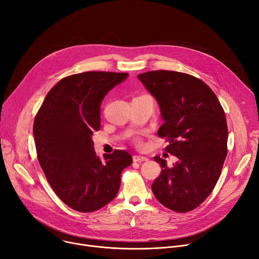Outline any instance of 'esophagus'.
<instances>
[{
  "label": "esophagus",
  "instance_id": "esophagus-1",
  "mask_svg": "<svg viewBox=\"0 0 259 259\" xmlns=\"http://www.w3.org/2000/svg\"><path fill=\"white\" fill-rule=\"evenodd\" d=\"M133 160H134V162H139V163H141V162L147 161L148 159H147L146 157H143V156H134V157H133Z\"/></svg>",
  "mask_w": 259,
  "mask_h": 259
}]
</instances>
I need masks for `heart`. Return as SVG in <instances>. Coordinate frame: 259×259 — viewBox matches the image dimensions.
<instances>
[{"label": "heart", "mask_w": 259, "mask_h": 259, "mask_svg": "<svg viewBox=\"0 0 259 259\" xmlns=\"http://www.w3.org/2000/svg\"><path fill=\"white\" fill-rule=\"evenodd\" d=\"M135 141H136V143H137V144H138V145H141V141H140L139 139H136Z\"/></svg>", "instance_id": "b5f03b06"}]
</instances>
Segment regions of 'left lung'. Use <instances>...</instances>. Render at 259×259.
Wrapping results in <instances>:
<instances>
[{"label":"left lung","instance_id":"8db88e82","mask_svg":"<svg viewBox=\"0 0 259 259\" xmlns=\"http://www.w3.org/2000/svg\"><path fill=\"white\" fill-rule=\"evenodd\" d=\"M138 78L160 106L164 123L158 135L169 143L165 150L178 158L171 167L159 156L154 158L162 171L151 190L166 208L191 211L215 187L227 157L223 106L203 80L186 73L158 70Z\"/></svg>","mask_w":259,"mask_h":259}]
</instances>
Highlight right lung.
<instances>
[{"label": "right lung", "instance_id": "obj_1", "mask_svg": "<svg viewBox=\"0 0 259 259\" xmlns=\"http://www.w3.org/2000/svg\"><path fill=\"white\" fill-rule=\"evenodd\" d=\"M128 73L90 71L60 79L46 96L33 123L37 159L56 195L70 208L93 212L114 200L133 158L115 149L96 156L92 134L100 105Z\"/></svg>", "mask_w": 259, "mask_h": 259}]
</instances>
